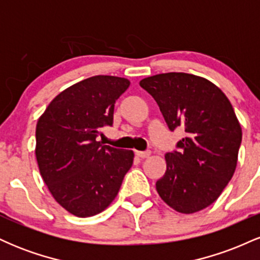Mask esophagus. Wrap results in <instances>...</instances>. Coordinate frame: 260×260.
<instances>
[{"instance_id":"obj_1","label":"esophagus","mask_w":260,"mask_h":260,"mask_svg":"<svg viewBox=\"0 0 260 260\" xmlns=\"http://www.w3.org/2000/svg\"><path fill=\"white\" fill-rule=\"evenodd\" d=\"M151 151L150 150H145V151H136V155L140 159H145V157H149L150 156Z\"/></svg>"}]
</instances>
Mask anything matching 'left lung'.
I'll list each match as a JSON object with an SVG mask.
<instances>
[{
	"label": "left lung",
	"instance_id": "obj_1",
	"mask_svg": "<svg viewBox=\"0 0 260 260\" xmlns=\"http://www.w3.org/2000/svg\"><path fill=\"white\" fill-rule=\"evenodd\" d=\"M154 98L169 128L184 127L178 151L165 155L156 182L164 202L182 214L203 210L219 198L237 166L242 128L231 103L210 80L171 72L139 82Z\"/></svg>",
	"mask_w": 260,
	"mask_h": 260
}]
</instances>
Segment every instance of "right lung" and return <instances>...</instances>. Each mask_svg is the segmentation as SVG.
Wrapping results in <instances>:
<instances>
[{"instance_id":"1","label":"right lung","mask_w":260,"mask_h":260,"mask_svg":"<svg viewBox=\"0 0 260 260\" xmlns=\"http://www.w3.org/2000/svg\"><path fill=\"white\" fill-rule=\"evenodd\" d=\"M131 82L95 76L64 89L39 117L35 155L55 201L78 217L94 216L111 204L133 164L132 150L98 142L112 126L113 107Z\"/></svg>"}]
</instances>
